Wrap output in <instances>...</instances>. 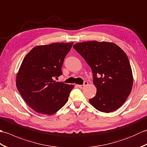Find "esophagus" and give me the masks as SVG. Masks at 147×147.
<instances>
[{
	"mask_svg": "<svg viewBox=\"0 0 147 147\" xmlns=\"http://www.w3.org/2000/svg\"><path fill=\"white\" fill-rule=\"evenodd\" d=\"M87 85H88V82H84V84H83V85H78V87H79V88H81V89H82V88H84V87H85V86H86Z\"/></svg>",
	"mask_w": 147,
	"mask_h": 147,
	"instance_id": "obj_1",
	"label": "esophagus"
}]
</instances>
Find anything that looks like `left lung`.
<instances>
[{"label": "left lung", "instance_id": "1", "mask_svg": "<svg viewBox=\"0 0 147 147\" xmlns=\"http://www.w3.org/2000/svg\"><path fill=\"white\" fill-rule=\"evenodd\" d=\"M73 48L92 69L96 93L89 100L90 104L105 113L121 107L129 95L133 83L126 53L116 44L107 42L78 43Z\"/></svg>", "mask_w": 147, "mask_h": 147}]
</instances>
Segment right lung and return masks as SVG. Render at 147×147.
<instances>
[{"label":"right lung","instance_id":"right-lung-1","mask_svg":"<svg viewBox=\"0 0 147 147\" xmlns=\"http://www.w3.org/2000/svg\"><path fill=\"white\" fill-rule=\"evenodd\" d=\"M73 43H55L36 46L28 52L16 76V87L33 110L52 115L66 104L73 85L56 82L62 75L64 58Z\"/></svg>","mask_w":147,"mask_h":147}]
</instances>
